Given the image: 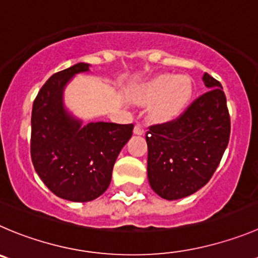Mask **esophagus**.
I'll use <instances>...</instances> for the list:
<instances>
[{"label":"esophagus","mask_w":258,"mask_h":258,"mask_svg":"<svg viewBox=\"0 0 258 258\" xmlns=\"http://www.w3.org/2000/svg\"><path fill=\"white\" fill-rule=\"evenodd\" d=\"M134 134H136V136H142V134H144V127L142 126L141 124H137L136 126H134Z\"/></svg>","instance_id":"obj_1"}]
</instances>
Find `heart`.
Listing matches in <instances>:
<instances>
[{
    "mask_svg": "<svg viewBox=\"0 0 258 258\" xmlns=\"http://www.w3.org/2000/svg\"><path fill=\"white\" fill-rule=\"evenodd\" d=\"M192 96V82L187 76L159 73L137 86L133 100L137 104L153 102L149 110L151 119L156 122H167L176 119L186 109Z\"/></svg>",
    "mask_w": 258,
    "mask_h": 258,
    "instance_id": "1",
    "label": "heart"
}]
</instances>
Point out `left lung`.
Listing matches in <instances>:
<instances>
[{
  "mask_svg": "<svg viewBox=\"0 0 258 258\" xmlns=\"http://www.w3.org/2000/svg\"><path fill=\"white\" fill-rule=\"evenodd\" d=\"M207 94L176 120L147 132L148 181L166 200L192 195L207 185L229 142L230 117L222 85L204 73Z\"/></svg>",
  "mask_w": 258,
  "mask_h": 258,
  "instance_id": "1",
  "label": "left lung"
}]
</instances>
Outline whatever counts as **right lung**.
<instances>
[{
	"label": "right lung",
	"mask_w": 258,
	"mask_h": 258,
	"mask_svg": "<svg viewBox=\"0 0 258 258\" xmlns=\"http://www.w3.org/2000/svg\"><path fill=\"white\" fill-rule=\"evenodd\" d=\"M88 71V63H77L54 73L39 91L31 112L34 168L54 195L76 203L95 200L107 190L115 161L134 127L104 121L83 125L66 109V86Z\"/></svg>",
	"instance_id": "right-lung-1"
}]
</instances>
